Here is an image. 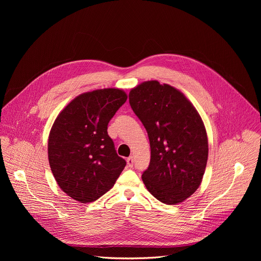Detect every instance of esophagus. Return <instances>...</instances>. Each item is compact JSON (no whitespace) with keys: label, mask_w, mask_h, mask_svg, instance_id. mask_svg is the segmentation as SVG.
<instances>
[{"label":"esophagus","mask_w":261,"mask_h":261,"mask_svg":"<svg viewBox=\"0 0 261 261\" xmlns=\"http://www.w3.org/2000/svg\"><path fill=\"white\" fill-rule=\"evenodd\" d=\"M133 163H134L133 158H132V157H129V158L127 159V164H128V166H129V167H132V166H133Z\"/></svg>","instance_id":"obj_1"}]
</instances>
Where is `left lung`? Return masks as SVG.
<instances>
[{
    "instance_id": "1",
    "label": "left lung",
    "mask_w": 261,
    "mask_h": 261,
    "mask_svg": "<svg viewBox=\"0 0 261 261\" xmlns=\"http://www.w3.org/2000/svg\"><path fill=\"white\" fill-rule=\"evenodd\" d=\"M129 102L150 139L151 161L142 173L146 189L163 203L182 202L198 189L207 162L199 114L181 92L157 81L132 89Z\"/></svg>"
}]
</instances>
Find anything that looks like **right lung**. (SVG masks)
<instances>
[{"label": "right lung", "mask_w": 261, "mask_h": 261, "mask_svg": "<svg viewBox=\"0 0 261 261\" xmlns=\"http://www.w3.org/2000/svg\"><path fill=\"white\" fill-rule=\"evenodd\" d=\"M127 95L101 89L74 98L56 119L48 137V161L59 187L82 203L114 187L126 161L118 156L107 126Z\"/></svg>", "instance_id": "1"}]
</instances>
